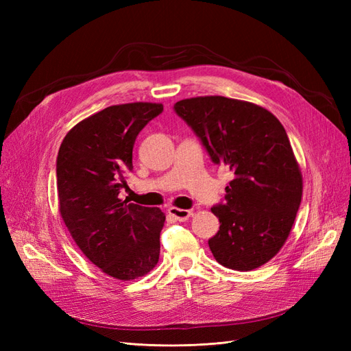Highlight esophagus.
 <instances>
[{
  "label": "esophagus",
  "instance_id": "esophagus-1",
  "mask_svg": "<svg viewBox=\"0 0 351 351\" xmlns=\"http://www.w3.org/2000/svg\"><path fill=\"white\" fill-rule=\"evenodd\" d=\"M168 214L174 217L177 221H187L190 217H192V210L187 209H178V208H169Z\"/></svg>",
  "mask_w": 351,
  "mask_h": 351
}]
</instances>
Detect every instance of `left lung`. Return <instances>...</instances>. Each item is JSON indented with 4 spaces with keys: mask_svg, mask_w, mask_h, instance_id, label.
Returning <instances> with one entry per match:
<instances>
[{
    "mask_svg": "<svg viewBox=\"0 0 351 351\" xmlns=\"http://www.w3.org/2000/svg\"><path fill=\"white\" fill-rule=\"evenodd\" d=\"M174 111L212 162L234 173L224 204L210 208L221 224L208 241L212 254L234 271L262 267L284 246L302 202L303 178L285 129L268 110L226 97L183 99Z\"/></svg>",
    "mask_w": 351,
    "mask_h": 351,
    "instance_id": "1",
    "label": "left lung"
}]
</instances>
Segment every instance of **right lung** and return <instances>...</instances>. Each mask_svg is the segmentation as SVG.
Segmentation results:
<instances>
[{
    "label": "right lung",
    "mask_w": 351,
    "mask_h": 351,
    "mask_svg": "<svg viewBox=\"0 0 351 351\" xmlns=\"http://www.w3.org/2000/svg\"><path fill=\"white\" fill-rule=\"evenodd\" d=\"M162 110L152 102L112 105L74 125L57 156L62 221L84 256L121 281L143 277L159 259L164 212L127 205L119 193L133 169L137 134Z\"/></svg>",
    "instance_id": "add662e5"
}]
</instances>
